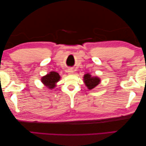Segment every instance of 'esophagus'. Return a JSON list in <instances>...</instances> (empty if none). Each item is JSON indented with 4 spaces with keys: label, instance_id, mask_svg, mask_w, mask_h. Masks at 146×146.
<instances>
[{
    "label": "esophagus",
    "instance_id": "obj_1",
    "mask_svg": "<svg viewBox=\"0 0 146 146\" xmlns=\"http://www.w3.org/2000/svg\"><path fill=\"white\" fill-rule=\"evenodd\" d=\"M68 72L69 74H73V72H74L73 69L71 68H68Z\"/></svg>",
    "mask_w": 146,
    "mask_h": 146
}]
</instances>
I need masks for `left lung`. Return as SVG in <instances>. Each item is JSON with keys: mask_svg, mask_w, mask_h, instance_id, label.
<instances>
[{"mask_svg": "<svg viewBox=\"0 0 146 146\" xmlns=\"http://www.w3.org/2000/svg\"><path fill=\"white\" fill-rule=\"evenodd\" d=\"M83 80H84V83H85V85L89 90L93 89L96 86L100 84V80L99 78L94 77V76H92L89 74H86L84 75L83 77Z\"/></svg>", "mask_w": 146, "mask_h": 146, "instance_id": "obj_1", "label": "left lung"}]
</instances>
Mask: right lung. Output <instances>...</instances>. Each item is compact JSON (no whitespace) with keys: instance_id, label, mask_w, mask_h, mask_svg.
I'll return each mask as SVG.
<instances>
[{"instance_id":"1","label":"right lung","mask_w":146,"mask_h":146,"mask_svg":"<svg viewBox=\"0 0 146 146\" xmlns=\"http://www.w3.org/2000/svg\"><path fill=\"white\" fill-rule=\"evenodd\" d=\"M60 76L56 72H50L41 78V82L48 89H53L56 87V83L60 80Z\"/></svg>"}]
</instances>
